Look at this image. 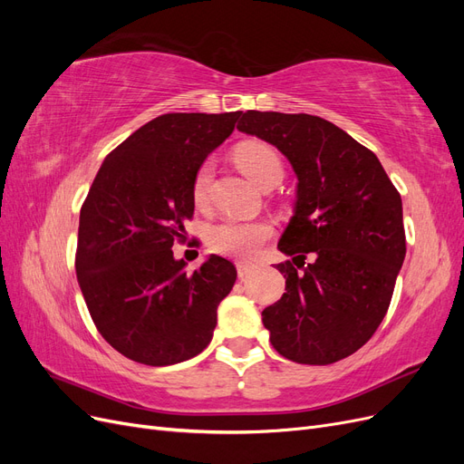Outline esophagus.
I'll return each mask as SVG.
<instances>
[{
    "label": "esophagus",
    "mask_w": 464,
    "mask_h": 464,
    "mask_svg": "<svg viewBox=\"0 0 464 464\" xmlns=\"http://www.w3.org/2000/svg\"><path fill=\"white\" fill-rule=\"evenodd\" d=\"M236 271H237V276L246 278L247 275H251V271H254V265H249L246 261H237L236 263Z\"/></svg>",
    "instance_id": "34e87169"
}]
</instances>
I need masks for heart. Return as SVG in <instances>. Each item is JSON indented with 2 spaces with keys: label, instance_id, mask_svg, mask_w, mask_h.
<instances>
[{
  "label": "heart",
  "instance_id": "b5f03b06",
  "mask_svg": "<svg viewBox=\"0 0 464 464\" xmlns=\"http://www.w3.org/2000/svg\"><path fill=\"white\" fill-rule=\"evenodd\" d=\"M236 162L261 189H271L285 176V164L278 152L259 141L242 143L236 149ZM215 162L203 160L191 179V199L198 207H207L210 201V186H213ZM273 234L271 224L263 220L240 222V220H220L207 232L208 247L220 256L249 259L254 257L259 247L269 240Z\"/></svg>",
  "mask_w": 464,
  "mask_h": 464
}]
</instances>
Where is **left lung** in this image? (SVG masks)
<instances>
[{"mask_svg": "<svg viewBox=\"0 0 464 464\" xmlns=\"http://www.w3.org/2000/svg\"><path fill=\"white\" fill-rule=\"evenodd\" d=\"M237 130L275 145L298 176L278 249L286 292L261 317L285 358L325 366L382 325L406 254L401 193L375 154L310 114L247 110Z\"/></svg>", "mask_w": 464, "mask_h": 464, "instance_id": "1", "label": "left lung"}]
</instances>
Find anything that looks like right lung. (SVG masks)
Wrapping results in <instances>:
<instances>
[{
  "label": "right lung",
  "mask_w": 464,
  "mask_h": 464,
  "mask_svg": "<svg viewBox=\"0 0 464 464\" xmlns=\"http://www.w3.org/2000/svg\"><path fill=\"white\" fill-rule=\"evenodd\" d=\"M240 116L154 118L108 154L92 181L79 217L77 280L98 333L125 358L170 366L213 339L236 266L210 256L188 273L172 246L186 240L193 217L195 170Z\"/></svg>",
  "instance_id": "add662e5"
}]
</instances>
